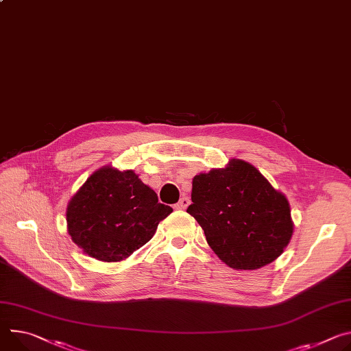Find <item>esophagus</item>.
<instances>
[{"label": "esophagus", "mask_w": 351, "mask_h": 351, "mask_svg": "<svg viewBox=\"0 0 351 351\" xmlns=\"http://www.w3.org/2000/svg\"><path fill=\"white\" fill-rule=\"evenodd\" d=\"M189 204H190V199H189V197H182V199L175 204V208H176V210H184V208H187Z\"/></svg>", "instance_id": "1"}]
</instances>
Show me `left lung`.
I'll return each mask as SVG.
<instances>
[{"mask_svg":"<svg viewBox=\"0 0 351 351\" xmlns=\"http://www.w3.org/2000/svg\"><path fill=\"white\" fill-rule=\"evenodd\" d=\"M192 202L187 213L196 218L217 256L235 270L271 263L293 237L289 200L242 159L196 175Z\"/></svg>","mask_w":351,"mask_h":351,"instance_id":"obj_1","label":"left lung"}]
</instances>
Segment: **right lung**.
Returning <instances> with one entry per match:
<instances>
[{
    "mask_svg": "<svg viewBox=\"0 0 351 351\" xmlns=\"http://www.w3.org/2000/svg\"><path fill=\"white\" fill-rule=\"evenodd\" d=\"M172 213L132 169L95 171L67 207L71 239L88 256L120 262L145 245Z\"/></svg>",
    "mask_w": 351,
    "mask_h": 351,
    "instance_id": "obj_1",
    "label": "right lung"
}]
</instances>
